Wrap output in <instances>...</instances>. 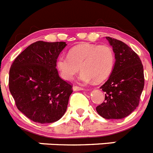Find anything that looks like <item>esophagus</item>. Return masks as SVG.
Segmentation results:
<instances>
[{
  "label": "esophagus",
  "instance_id": "1",
  "mask_svg": "<svg viewBox=\"0 0 153 153\" xmlns=\"http://www.w3.org/2000/svg\"><path fill=\"white\" fill-rule=\"evenodd\" d=\"M73 89H74V90H75V91H79V90H84L83 87H80V86H73Z\"/></svg>",
  "mask_w": 153,
  "mask_h": 153
}]
</instances>
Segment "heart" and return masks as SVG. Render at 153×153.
<instances>
[{
    "mask_svg": "<svg viewBox=\"0 0 153 153\" xmlns=\"http://www.w3.org/2000/svg\"><path fill=\"white\" fill-rule=\"evenodd\" d=\"M115 60L114 51L109 45L81 44L71 48L68 56H59L56 67L65 80L74 79L80 68V80L85 83L102 82L113 72Z\"/></svg>",
    "mask_w": 153,
    "mask_h": 153,
    "instance_id": "obj_1",
    "label": "heart"
}]
</instances>
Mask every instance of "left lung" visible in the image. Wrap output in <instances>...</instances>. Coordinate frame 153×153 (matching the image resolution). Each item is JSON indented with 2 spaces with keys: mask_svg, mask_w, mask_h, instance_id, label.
<instances>
[{
  "mask_svg": "<svg viewBox=\"0 0 153 153\" xmlns=\"http://www.w3.org/2000/svg\"><path fill=\"white\" fill-rule=\"evenodd\" d=\"M113 47L116 62L108 80L100 88L104 102L97 106L99 115L107 120L123 119L136 109L144 87V73L141 60L121 40L106 36Z\"/></svg>",
  "mask_w": 153,
  "mask_h": 153,
  "instance_id": "obj_1",
  "label": "left lung"
}]
</instances>
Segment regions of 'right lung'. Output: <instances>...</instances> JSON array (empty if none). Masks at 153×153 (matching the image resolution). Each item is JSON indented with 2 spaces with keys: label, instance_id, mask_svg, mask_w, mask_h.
<instances>
[{
  "label": "right lung",
  "instance_id": "right-lung-1",
  "mask_svg": "<svg viewBox=\"0 0 153 153\" xmlns=\"http://www.w3.org/2000/svg\"><path fill=\"white\" fill-rule=\"evenodd\" d=\"M65 42L36 41L16 57L9 72V90L17 109L39 123L60 120L67 110L72 85L60 77L57 57Z\"/></svg>",
  "mask_w": 153,
  "mask_h": 153
}]
</instances>
